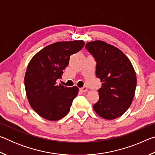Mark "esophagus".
Here are the masks:
<instances>
[{
    "mask_svg": "<svg viewBox=\"0 0 155 155\" xmlns=\"http://www.w3.org/2000/svg\"><path fill=\"white\" fill-rule=\"evenodd\" d=\"M79 90L81 91V92L84 93V92H86V91H87V88L86 87H83L80 88V89H79Z\"/></svg>",
    "mask_w": 155,
    "mask_h": 155,
    "instance_id": "34e87169",
    "label": "esophagus"
}]
</instances>
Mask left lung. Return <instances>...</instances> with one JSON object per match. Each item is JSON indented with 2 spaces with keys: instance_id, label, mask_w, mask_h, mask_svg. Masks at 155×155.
Here are the masks:
<instances>
[{
  "instance_id": "1",
  "label": "left lung",
  "mask_w": 155,
  "mask_h": 155,
  "mask_svg": "<svg viewBox=\"0 0 155 155\" xmlns=\"http://www.w3.org/2000/svg\"><path fill=\"white\" fill-rule=\"evenodd\" d=\"M85 48L95 59L96 75L102 83L94 111L104 119L117 118L134 98L137 78L133 65L120 50L104 41H90Z\"/></svg>"
}]
</instances>
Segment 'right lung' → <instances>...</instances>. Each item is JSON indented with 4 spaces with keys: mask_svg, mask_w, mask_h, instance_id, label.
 I'll return each mask as SVG.
<instances>
[{
    "mask_svg": "<svg viewBox=\"0 0 155 155\" xmlns=\"http://www.w3.org/2000/svg\"><path fill=\"white\" fill-rule=\"evenodd\" d=\"M83 40L58 41L46 46L28 63L25 86L28 103L37 114L50 121H57L70 111L78 88L57 84L70 55L84 46Z\"/></svg>",
    "mask_w": 155,
    "mask_h": 155,
    "instance_id": "1",
    "label": "right lung"
}]
</instances>
